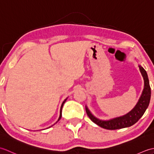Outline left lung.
Wrapping results in <instances>:
<instances>
[{
  "label": "left lung",
  "instance_id": "obj_1",
  "mask_svg": "<svg viewBox=\"0 0 154 154\" xmlns=\"http://www.w3.org/2000/svg\"><path fill=\"white\" fill-rule=\"evenodd\" d=\"M138 67L143 77L144 87H143L141 96H140L136 106L128 113L124 114L123 116L106 120H100L94 116L87 106H85L87 115L94 123L104 129L117 130L134 125L143 116L147 108L149 106L150 98H151V89H150L148 74H147L146 70L140 65H138Z\"/></svg>",
  "mask_w": 154,
  "mask_h": 154
}]
</instances>
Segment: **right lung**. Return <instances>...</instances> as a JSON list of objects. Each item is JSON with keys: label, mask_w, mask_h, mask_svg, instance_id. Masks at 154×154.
Returning <instances> with one entry per match:
<instances>
[{"label": "right lung", "mask_w": 154, "mask_h": 154, "mask_svg": "<svg viewBox=\"0 0 154 154\" xmlns=\"http://www.w3.org/2000/svg\"><path fill=\"white\" fill-rule=\"evenodd\" d=\"M67 99H65L64 100H63V103H62V104H61V109H60V117H59V119H58V120L57 121V122H56V123L58 122V121L59 120H60V119H61V112H62V108H63V104H64V103H65V101H66L67 100ZM54 125H52V126H54ZM52 126H51L50 127H51ZM50 127H49V128H50Z\"/></svg>", "instance_id": "1"}]
</instances>
